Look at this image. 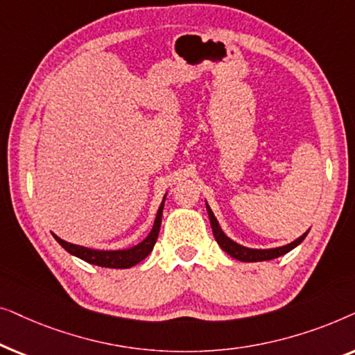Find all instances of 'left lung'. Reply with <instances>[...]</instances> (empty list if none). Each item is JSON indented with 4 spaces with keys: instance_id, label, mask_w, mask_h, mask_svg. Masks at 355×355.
I'll return each instance as SVG.
<instances>
[{
    "instance_id": "obj_1",
    "label": "left lung",
    "mask_w": 355,
    "mask_h": 355,
    "mask_svg": "<svg viewBox=\"0 0 355 355\" xmlns=\"http://www.w3.org/2000/svg\"><path fill=\"white\" fill-rule=\"evenodd\" d=\"M207 211H208V218H210V223H211V230H213V234H215V239L218 242V245L221 247L223 250L226 252L227 255H231L232 259L236 260H241V261H265V260H273L276 257H281L284 254H288L289 250H293L294 247H297L300 242L305 239V236H307V232L302 234L299 237V239H295L294 242H291L288 245H283V247H276V249H247V247H242L239 244H236L234 241H231L230 237H227L225 232L221 231L220 225H218L215 215H213L211 208L207 205Z\"/></svg>"
}]
</instances>
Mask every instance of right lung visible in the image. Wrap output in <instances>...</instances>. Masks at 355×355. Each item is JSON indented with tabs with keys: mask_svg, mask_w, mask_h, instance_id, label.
I'll return each mask as SVG.
<instances>
[{
	"mask_svg": "<svg viewBox=\"0 0 355 355\" xmlns=\"http://www.w3.org/2000/svg\"><path fill=\"white\" fill-rule=\"evenodd\" d=\"M162 215H163V203L158 208L157 218H155L153 227L152 231H150V234L145 237L140 244L125 250H94V249H87V247H82V245L69 244V242L60 239L58 236L55 234L53 236H55V239L60 242L61 247H64L69 254L79 257V259L87 261V263L105 266V268H130V266L137 265L139 261H142L145 257L153 250L155 242L158 239L159 226H162Z\"/></svg>",
	"mask_w": 355,
	"mask_h": 355,
	"instance_id": "1",
	"label": "right lung"
}]
</instances>
